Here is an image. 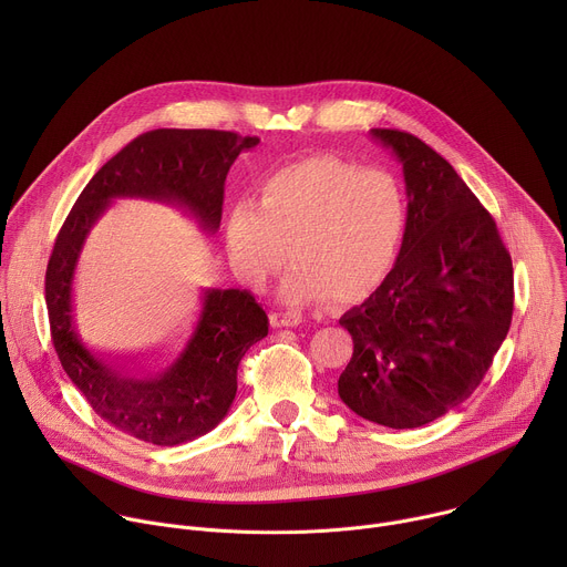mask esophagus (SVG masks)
<instances>
[{"label":"esophagus","instance_id":"1","mask_svg":"<svg viewBox=\"0 0 567 567\" xmlns=\"http://www.w3.org/2000/svg\"><path fill=\"white\" fill-rule=\"evenodd\" d=\"M302 316L296 311H271V326L274 328H298Z\"/></svg>","mask_w":567,"mask_h":567}]
</instances>
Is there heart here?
I'll list each match as a JSON object with an SVG mask.
<instances>
[{
    "label": "heart",
    "mask_w": 567,
    "mask_h": 567,
    "mask_svg": "<svg viewBox=\"0 0 567 567\" xmlns=\"http://www.w3.org/2000/svg\"><path fill=\"white\" fill-rule=\"evenodd\" d=\"M411 202L388 173L352 161L307 156L269 175L258 206L239 202L226 221L237 274L262 287L291 258L280 285L289 305L372 298L396 271L409 245Z\"/></svg>",
    "instance_id": "obj_1"
}]
</instances>
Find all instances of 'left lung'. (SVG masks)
<instances>
[{"label": "left lung", "instance_id": "obj_1", "mask_svg": "<svg viewBox=\"0 0 567 567\" xmlns=\"http://www.w3.org/2000/svg\"><path fill=\"white\" fill-rule=\"evenodd\" d=\"M403 168L409 245L392 278L341 316L354 352L339 396L359 417L417 429L480 385L514 313V269L494 217L444 156L399 130H370Z\"/></svg>", "mask_w": 567, "mask_h": 567}]
</instances>
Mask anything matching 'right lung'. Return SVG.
Segmentation results:
<instances>
[{
	"label": "right lung",
	"mask_w": 567,
	"mask_h": 567,
	"mask_svg": "<svg viewBox=\"0 0 567 567\" xmlns=\"http://www.w3.org/2000/svg\"><path fill=\"white\" fill-rule=\"evenodd\" d=\"M258 143V136L224 130L145 132L92 177L55 237L44 291L58 359L96 415L141 442L177 446L213 431L235 399L237 365L267 337L269 318L247 289H204L193 322L171 348L141 363L107 361L75 332L80 251L99 217L121 197L173 204L213 235L233 161Z\"/></svg>",
	"instance_id": "right-lung-1"
}]
</instances>
